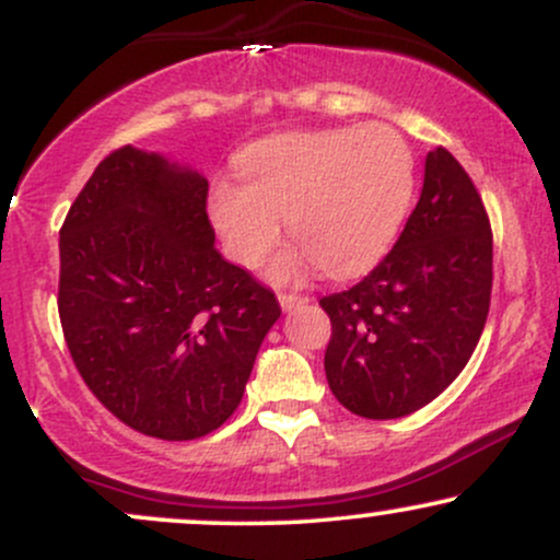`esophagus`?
Wrapping results in <instances>:
<instances>
[{
  "mask_svg": "<svg viewBox=\"0 0 560 560\" xmlns=\"http://www.w3.org/2000/svg\"><path fill=\"white\" fill-rule=\"evenodd\" d=\"M307 298L305 294H294V292H279V305L284 307V311H294V307L305 305Z\"/></svg>",
  "mask_w": 560,
  "mask_h": 560,
  "instance_id": "obj_1",
  "label": "esophagus"
}]
</instances>
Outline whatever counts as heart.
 Returning <instances> with one entry per match:
<instances>
[{"label": "heart", "instance_id": "1", "mask_svg": "<svg viewBox=\"0 0 560 560\" xmlns=\"http://www.w3.org/2000/svg\"><path fill=\"white\" fill-rule=\"evenodd\" d=\"M244 182L218 178L208 215L231 260L258 268L289 234L300 249L273 262L281 281L318 262L329 276L361 273L387 253L413 191V158L387 126L294 131L240 158Z\"/></svg>", "mask_w": 560, "mask_h": 560}]
</instances>
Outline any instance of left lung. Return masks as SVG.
Returning <instances> with one entry per match:
<instances>
[{"label":"left lung","mask_w":560,"mask_h":560,"mask_svg":"<svg viewBox=\"0 0 560 560\" xmlns=\"http://www.w3.org/2000/svg\"><path fill=\"white\" fill-rule=\"evenodd\" d=\"M490 294L485 202L464 165L436 147L395 247L355 287L320 298L331 320L324 369L334 397L374 421L432 402L477 350Z\"/></svg>","instance_id":"8db88e82"}]
</instances>
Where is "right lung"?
I'll return each instance as SVG.
<instances>
[{
    "label": "right lung",
    "mask_w": 560,
    "mask_h": 560,
    "mask_svg": "<svg viewBox=\"0 0 560 560\" xmlns=\"http://www.w3.org/2000/svg\"><path fill=\"white\" fill-rule=\"evenodd\" d=\"M57 311L75 369L126 427L210 434L242 402L279 300L215 249L208 178L113 150L60 229Z\"/></svg>",
    "instance_id": "right-lung-1"
}]
</instances>
